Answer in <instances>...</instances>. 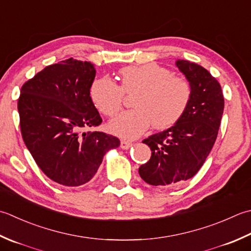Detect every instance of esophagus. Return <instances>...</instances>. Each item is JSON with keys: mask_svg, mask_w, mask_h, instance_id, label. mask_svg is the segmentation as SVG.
I'll return each instance as SVG.
<instances>
[{"mask_svg": "<svg viewBox=\"0 0 251 251\" xmlns=\"http://www.w3.org/2000/svg\"><path fill=\"white\" fill-rule=\"evenodd\" d=\"M131 146H132V144H131L130 141H127V140H122V141H121V148H122V149L126 150V149L130 148Z\"/></svg>", "mask_w": 251, "mask_h": 251, "instance_id": "34e87169", "label": "esophagus"}]
</instances>
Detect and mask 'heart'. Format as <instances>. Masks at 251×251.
Here are the masks:
<instances>
[{
	"instance_id": "b5f03b06",
	"label": "heart",
	"mask_w": 251,
	"mask_h": 251,
	"mask_svg": "<svg viewBox=\"0 0 251 251\" xmlns=\"http://www.w3.org/2000/svg\"><path fill=\"white\" fill-rule=\"evenodd\" d=\"M121 83L107 77L97 78L89 88L93 104L101 114L114 116L124 104L125 95H134V110L122 113L109 124L111 132L134 139L149 128L166 129L180 121L193 97L185 77L173 75L156 63L126 66L120 71Z\"/></svg>"
}]
</instances>
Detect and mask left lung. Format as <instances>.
<instances>
[{"label": "left lung", "instance_id": "8db88e82", "mask_svg": "<svg viewBox=\"0 0 251 251\" xmlns=\"http://www.w3.org/2000/svg\"><path fill=\"white\" fill-rule=\"evenodd\" d=\"M176 65L193 87V97L177 124L142 140L151 158L140 166L139 175L153 186H175L197 174L217 140L223 115L219 81L196 63L180 60Z\"/></svg>", "mask_w": 251, "mask_h": 251}]
</instances>
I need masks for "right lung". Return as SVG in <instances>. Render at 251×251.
Segmentation results:
<instances>
[{
  "instance_id": "obj_1",
  "label": "right lung",
  "mask_w": 251,
  "mask_h": 251,
  "mask_svg": "<svg viewBox=\"0 0 251 251\" xmlns=\"http://www.w3.org/2000/svg\"><path fill=\"white\" fill-rule=\"evenodd\" d=\"M95 76L91 63L71 57L36 74L18 98L25 145L43 173L63 186L86 184L105 152L120 146L117 137L83 131L102 123L89 96Z\"/></svg>"
}]
</instances>
